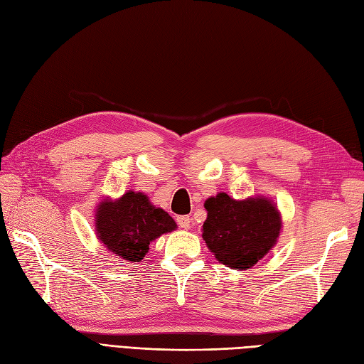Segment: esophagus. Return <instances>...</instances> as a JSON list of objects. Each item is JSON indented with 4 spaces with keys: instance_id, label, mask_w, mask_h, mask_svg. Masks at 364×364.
<instances>
[{
    "instance_id": "esophagus-1",
    "label": "esophagus",
    "mask_w": 364,
    "mask_h": 364,
    "mask_svg": "<svg viewBox=\"0 0 364 364\" xmlns=\"http://www.w3.org/2000/svg\"><path fill=\"white\" fill-rule=\"evenodd\" d=\"M176 222L182 229H190L191 228V217L190 215H179L176 218Z\"/></svg>"
}]
</instances>
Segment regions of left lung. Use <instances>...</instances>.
Instances as JSON below:
<instances>
[{
	"label": "left lung",
	"mask_w": 364,
	"mask_h": 364,
	"mask_svg": "<svg viewBox=\"0 0 364 364\" xmlns=\"http://www.w3.org/2000/svg\"><path fill=\"white\" fill-rule=\"evenodd\" d=\"M203 240L225 266L250 269L277 243L279 213L267 199L234 200L225 193L205 202Z\"/></svg>",
	"instance_id": "obj_1"
}]
</instances>
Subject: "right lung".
<instances>
[{
  "instance_id": "obj_1",
  "label": "right lung",
  "mask_w": 364,
  "mask_h": 364,
  "mask_svg": "<svg viewBox=\"0 0 364 364\" xmlns=\"http://www.w3.org/2000/svg\"><path fill=\"white\" fill-rule=\"evenodd\" d=\"M97 230L107 250L138 262L149 252L150 241L176 229L174 220L153 206L142 193H126L117 202H103L97 211Z\"/></svg>"
}]
</instances>
